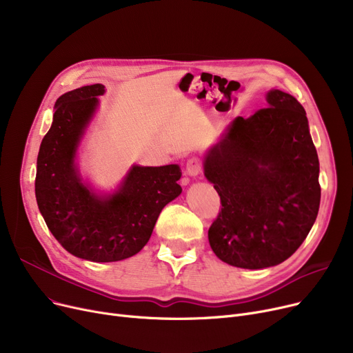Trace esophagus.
<instances>
[{
	"mask_svg": "<svg viewBox=\"0 0 353 353\" xmlns=\"http://www.w3.org/2000/svg\"><path fill=\"white\" fill-rule=\"evenodd\" d=\"M203 170V163H201V159L200 157H190L186 163V174L192 176V177H196L201 173Z\"/></svg>",
	"mask_w": 353,
	"mask_h": 353,
	"instance_id": "1",
	"label": "esophagus"
}]
</instances>
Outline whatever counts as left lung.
<instances>
[{
	"label": "left lung",
	"mask_w": 353,
	"mask_h": 353,
	"mask_svg": "<svg viewBox=\"0 0 353 353\" xmlns=\"http://www.w3.org/2000/svg\"><path fill=\"white\" fill-rule=\"evenodd\" d=\"M268 105L236 117L205 160L221 205L209 243L220 261L243 269L285 262L303 243L321 203L305 108L281 90L268 92Z\"/></svg>",
	"instance_id": "obj_1"
}]
</instances>
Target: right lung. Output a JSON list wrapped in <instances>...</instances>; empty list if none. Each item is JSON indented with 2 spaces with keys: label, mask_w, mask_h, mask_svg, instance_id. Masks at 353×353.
Here are the masks:
<instances>
[{
  "label": "right lung",
  "mask_w": 353,
  "mask_h": 353,
  "mask_svg": "<svg viewBox=\"0 0 353 353\" xmlns=\"http://www.w3.org/2000/svg\"><path fill=\"white\" fill-rule=\"evenodd\" d=\"M103 94V84H91L65 92L55 103L37 159L35 197L47 228L67 252L90 262H117L145 246L163 208L181 193V172L177 164L134 165L116 194L100 199L90 193L80 181L74 154L96 110V97Z\"/></svg>",
  "instance_id": "obj_1"
}]
</instances>
